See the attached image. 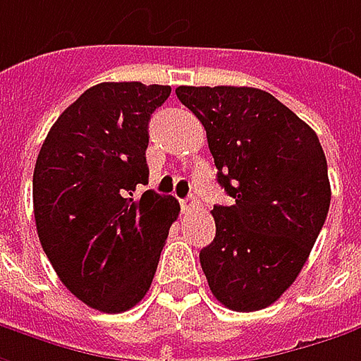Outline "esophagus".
<instances>
[{
    "instance_id": "34e87169",
    "label": "esophagus",
    "mask_w": 361,
    "mask_h": 361,
    "mask_svg": "<svg viewBox=\"0 0 361 361\" xmlns=\"http://www.w3.org/2000/svg\"><path fill=\"white\" fill-rule=\"evenodd\" d=\"M180 206L181 212H192L200 208V202H197L196 197H183V200H180Z\"/></svg>"
}]
</instances>
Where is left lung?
I'll return each instance as SVG.
<instances>
[{
	"label": "left lung",
	"instance_id": "left-lung-1",
	"mask_svg": "<svg viewBox=\"0 0 361 361\" xmlns=\"http://www.w3.org/2000/svg\"><path fill=\"white\" fill-rule=\"evenodd\" d=\"M204 125L218 183L216 236L200 262L232 311L274 303L299 276L329 212L327 161L315 131L273 94L250 87H178Z\"/></svg>",
	"mask_w": 361,
	"mask_h": 361
}]
</instances>
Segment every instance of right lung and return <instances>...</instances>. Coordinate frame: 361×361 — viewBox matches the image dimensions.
I'll list each match as a JSON object with an SVG mask.
<instances>
[{"mask_svg": "<svg viewBox=\"0 0 361 361\" xmlns=\"http://www.w3.org/2000/svg\"><path fill=\"white\" fill-rule=\"evenodd\" d=\"M171 87L101 82L58 117L34 167L39 243L62 285L102 313L135 307L149 290L169 226L173 196L147 185L151 113Z\"/></svg>", "mask_w": 361, "mask_h": 361, "instance_id": "add662e5", "label": "right lung"}]
</instances>
